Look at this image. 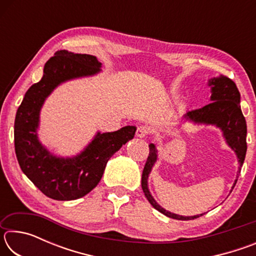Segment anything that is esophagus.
<instances>
[{
	"label": "esophagus",
	"mask_w": 256,
	"mask_h": 256,
	"mask_svg": "<svg viewBox=\"0 0 256 256\" xmlns=\"http://www.w3.org/2000/svg\"><path fill=\"white\" fill-rule=\"evenodd\" d=\"M150 132V130L148 126H146V125H141V126H138L136 130V136L138 138H146L148 136Z\"/></svg>",
	"instance_id": "1"
}]
</instances>
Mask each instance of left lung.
<instances>
[{"mask_svg":"<svg viewBox=\"0 0 256 256\" xmlns=\"http://www.w3.org/2000/svg\"><path fill=\"white\" fill-rule=\"evenodd\" d=\"M208 86L211 88V102L200 108V110L188 112L184 115V120H188V122H192L194 124L214 125V126L222 130L226 144L230 146L232 150L235 151L238 159V164H240L235 183L232 188H234L237 183V178L240 176L242 166L245 160L246 150H248V144H246L248 128H246V120L240 110V94L238 92L235 82L224 76L212 78L208 82ZM149 149L150 151L148 159H146L144 172H142L141 186L150 204L156 210L162 212V214L177 220H192L204 214H201L188 216H180L167 211L162 206L158 204L157 201L151 196L148 188L149 175L152 170L156 162L158 160V150L156 148L154 144H150Z\"/></svg>","mask_w":256,"mask_h":256,"instance_id":"left-lung-1","label":"left lung"}]
</instances>
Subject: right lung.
I'll use <instances>...</instances> for the list:
<instances>
[{
  "mask_svg": "<svg viewBox=\"0 0 256 256\" xmlns=\"http://www.w3.org/2000/svg\"><path fill=\"white\" fill-rule=\"evenodd\" d=\"M96 56L58 50L47 60L40 82L26 92L14 120V148L21 170L46 196L58 201L84 196L100 182L106 164L132 140L136 128L128 125L115 132H97L92 142L73 157H58L38 138L40 115L46 98L60 84L100 72Z\"/></svg>",
  "mask_w": 256,
  "mask_h": 256,
  "instance_id": "1",
  "label": "right lung"
}]
</instances>
